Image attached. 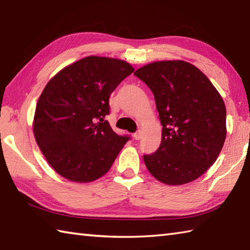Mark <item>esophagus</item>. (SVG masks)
Segmentation results:
<instances>
[{"instance_id": "34e87169", "label": "esophagus", "mask_w": 250, "mask_h": 250, "mask_svg": "<svg viewBox=\"0 0 250 250\" xmlns=\"http://www.w3.org/2000/svg\"><path fill=\"white\" fill-rule=\"evenodd\" d=\"M141 137H142L141 131H137L136 133H134V134H133V139H134V140H136V141H139V140L141 139Z\"/></svg>"}]
</instances>
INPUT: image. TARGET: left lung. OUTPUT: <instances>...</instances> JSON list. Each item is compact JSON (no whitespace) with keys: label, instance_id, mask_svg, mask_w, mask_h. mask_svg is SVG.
I'll return each mask as SVG.
<instances>
[{"label":"left lung","instance_id":"1","mask_svg":"<svg viewBox=\"0 0 250 250\" xmlns=\"http://www.w3.org/2000/svg\"><path fill=\"white\" fill-rule=\"evenodd\" d=\"M134 75L155 95L161 144L144 162L153 177L180 186L202 176L218 158L227 136L226 105L203 72L183 60L140 67Z\"/></svg>","mask_w":250,"mask_h":250}]
</instances>
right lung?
<instances>
[{"label":"right lung","instance_id":"right-lung-1","mask_svg":"<svg viewBox=\"0 0 250 250\" xmlns=\"http://www.w3.org/2000/svg\"><path fill=\"white\" fill-rule=\"evenodd\" d=\"M134 67L126 61L89 56L47 83L33 119L35 141L52 169L74 183H91L109 171L128 142L113 131L111 92Z\"/></svg>","mask_w":250,"mask_h":250}]
</instances>
